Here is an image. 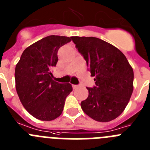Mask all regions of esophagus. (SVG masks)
<instances>
[{
  "instance_id": "34e87169",
  "label": "esophagus",
  "mask_w": 150,
  "mask_h": 150,
  "mask_svg": "<svg viewBox=\"0 0 150 150\" xmlns=\"http://www.w3.org/2000/svg\"><path fill=\"white\" fill-rule=\"evenodd\" d=\"M72 86H73V88L76 89V88H78L80 86H79V85H73Z\"/></svg>"
}]
</instances>
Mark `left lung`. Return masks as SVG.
I'll use <instances>...</instances> for the list:
<instances>
[{"label": "left lung", "instance_id": "8db88e82", "mask_svg": "<svg viewBox=\"0 0 150 150\" xmlns=\"http://www.w3.org/2000/svg\"><path fill=\"white\" fill-rule=\"evenodd\" d=\"M87 63L95 86L81 102L83 112L99 122H108L124 111L133 91L134 72L125 55L95 37H71Z\"/></svg>", "mask_w": 150, "mask_h": 150}]
</instances>
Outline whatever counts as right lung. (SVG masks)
<instances>
[{
    "mask_svg": "<svg viewBox=\"0 0 150 150\" xmlns=\"http://www.w3.org/2000/svg\"><path fill=\"white\" fill-rule=\"evenodd\" d=\"M71 41L60 35L43 38L26 48L16 64L18 95L25 109L38 120L50 121L60 116L72 91L70 83L55 82L50 71L58 62L59 49Z\"/></svg>",
    "mask_w": 150,
    "mask_h": 150,
    "instance_id": "add662e5",
    "label": "right lung"
}]
</instances>
